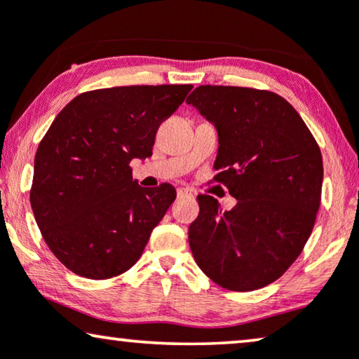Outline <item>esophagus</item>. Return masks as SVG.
<instances>
[{
	"label": "esophagus",
	"mask_w": 359,
	"mask_h": 359,
	"mask_svg": "<svg viewBox=\"0 0 359 359\" xmlns=\"http://www.w3.org/2000/svg\"><path fill=\"white\" fill-rule=\"evenodd\" d=\"M176 194H178V198H194V193L189 188H178Z\"/></svg>",
	"instance_id": "obj_1"
}]
</instances>
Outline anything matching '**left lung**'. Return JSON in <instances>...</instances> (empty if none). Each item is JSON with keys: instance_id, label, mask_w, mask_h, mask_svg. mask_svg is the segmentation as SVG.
<instances>
[{"instance_id": "left-lung-1", "label": "left lung", "mask_w": 359, "mask_h": 359, "mask_svg": "<svg viewBox=\"0 0 359 359\" xmlns=\"http://www.w3.org/2000/svg\"><path fill=\"white\" fill-rule=\"evenodd\" d=\"M186 102L215 127V181L237 199L220 210L199 194L189 225L198 266L230 291H255L284 274L311 237L320 205L322 155L297 111L271 91L196 88Z\"/></svg>"}]
</instances>
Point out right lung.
<instances>
[{
	"label": "right lung",
	"mask_w": 359,
	"mask_h": 359,
	"mask_svg": "<svg viewBox=\"0 0 359 359\" xmlns=\"http://www.w3.org/2000/svg\"><path fill=\"white\" fill-rule=\"evenodd\" d=\"M191 88L81 93L43 135L34 158L31 205L48 248L75 274L107 279L140 258L176 191L166 183L142 188L129 163L149 158L160 122Z\"/></svg>",
	"instance_id": "1"
}]
</instances>
